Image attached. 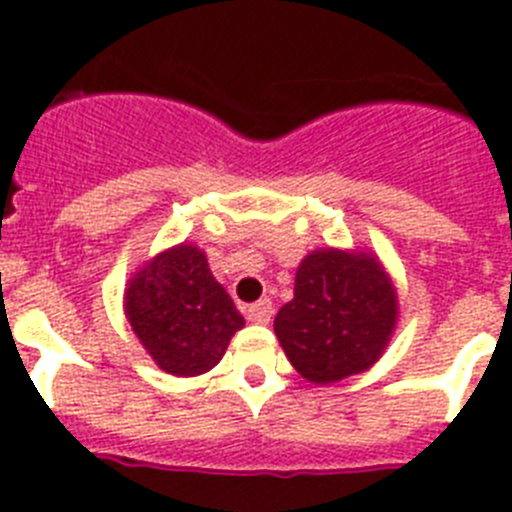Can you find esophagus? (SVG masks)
<instances>
[{"mask_svg": "<svg viewBox=\"0 0 512 512\" xmlns=\"http://www.w3.org/2000/svg\"><path fill=\"white\" fill-rule=\"evenodd\" d=\"M271 312H274L271 300H259V302H253V305L246 307V315L251 323H269Z\"/></svg>", "mask_w": 512, "mask_h": 512, "instance_id": "34e87169", "label": "esophagus"}]
</instances>
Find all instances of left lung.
<instances>
[{"label": "left lung", "mask_w": 512, "mask_h": 512, "mask_svg": "<svg viewBox=\"0 0 512 512\" xmlns=\"http://www.w3.org/2000/svg\"><path fill=\"white\" fill-rule=\"evenodd\" d=\"M395 315V287L379 261L328 248L300 264L295 300L277 312L274 330L302 377L330 384L382 356Z\"/></svg>", "instance_id": "left-lung-1"}]
</instances>
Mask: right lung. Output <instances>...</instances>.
I'll return each instance as SVG.
<instances>
[{
  "label": "right lung",
  "mask_w": 512,
  "mask_h": 512,
  "mask_svg": "<svg viewBox=\"0 0 512 512\" xmlns=\"http://www.w3.org/2000/svg\"><path fill=\"white\" fill-rule=\"evenodd\" d=\"M135 336L164 372L194 377L223 359L243 315L210 274L205 253L176 246L138 271L125 292Z\"/></svg>",
  "instance_id": "add662e5"
}]
</instances>
